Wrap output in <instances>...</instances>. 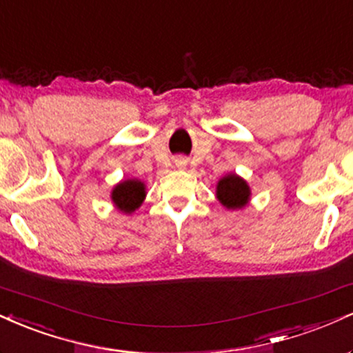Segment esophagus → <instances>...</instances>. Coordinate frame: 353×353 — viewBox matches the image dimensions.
<instances>
[{
	"label": "esophagus",
	"mask_w": 353,
	"mask_h": 353,
	"mask_svg": "<svg viewBox=\"0 0 353 353\" xmlns=\"http://www.w3.org/2000/svg\"><path fill=\"white\" fill-rule=\"evenodd\" d=\"M181 163H185V160L180 159V160H178V165H181Z\"/></svg>",
	"instance_id": "esophagus-1"
}]
</instances>
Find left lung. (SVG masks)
<instances>
[{"mask_svg": "<svg viewBox=\"0 0 353 353\" xmlns=\"http://www.w3.org/2000/svg\"><path fill=\"white\" fill-rule=\"evenodd\" d=\"M251 196L250 185L236 173L223 176L216 185V198L228 210H241Z\"/></svg>", "mask_w": 353, "mask_h": 353, "instance_id": "left-lung-1", "label": "left lung"}]
</instances>
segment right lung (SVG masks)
I'll return each mask as SVG.
<instances>
[{
  "mask_svg": "<svg viewBox=\"0 0 353 353\" xmlns=\"http://www.w3.org/2000/svg\"><path fill=\"white\" fill-rule=\"evenodd\" d=\"M145 183L140 180H123L112 190V201L122 213H134L145 200Z\"/></svg>",
  "mask_w": 353,
  "mask_h": 353,
  "instance_id": "right-lung-1",
  "label": "right lung"
}]
</instances>
